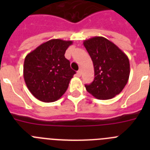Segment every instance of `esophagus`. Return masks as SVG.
<instances>
[{"label":"esophagus","instance_id":"esophagus-1","mask_svg":"<svg viewBox=\"0 0 150 150\" xmlns=\"http://www.w3.org/2000/svg\"><path fill=\"white\" fill-rule=\"evenodd\" d=\"M81 74H82L81 70H79V71H77V73H76V75H77V76H81Z\"/></svg>","mask_w":150,"mask_h":150}]
</instances>
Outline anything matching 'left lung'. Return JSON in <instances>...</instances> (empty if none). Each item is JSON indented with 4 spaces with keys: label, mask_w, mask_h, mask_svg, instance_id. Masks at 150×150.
<instances>
[{
    "label": "left lung",
    "mask_w": 150,
    "mask_h": 150,
    "mask_svg": "<svg viewBox=\"0 0 150 150\" xmlns=\"http://www.w3.org/2000/svg\"><path fill=\"white\" fill-rule=\"evenodd\" d=\"M95 69V79L85 85L87 91L99 100L114 98L122 91L130 75V63L125 54L109 40L94 37L83 42Z\"/></svg>",
    "instance_id": "8db88e82"
}]
</instances>
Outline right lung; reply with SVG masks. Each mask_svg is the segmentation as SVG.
<instances>
[{"label": "right lung", "instance_id": "1", "mask_svg": "<svg viewBox=\"0 0 150 150\" xmlns=\"http://www.w3.org/2000/svg\"><path fill=\"white\" fill-rule=\"evenodd\" d=\"M71 40L52 39L42 43L26 55L23 76L28 88L43 102L59 100L67 89L76 72L64 53Z\"/></svg>", "mask_w": 150, "mask_h": 150}]
</instances>
